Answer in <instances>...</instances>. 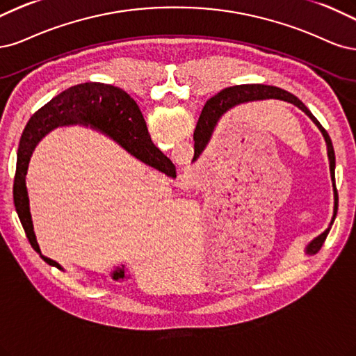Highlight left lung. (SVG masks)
Returning a JSON list of instances; mask_svg holds the SVG:
<instances>
[{
    "label": "left lung",
    "mask_w": 356,
    "mask_h": 356,
    "mask_svg": "<svg viewBox=\"0 0 356 356\" xmlns=\"http://www.w3.org/2000/svg\"><path fill=\"white\" fill-rule=\"evenodd\" d=\"M266 99H278V100H284L289 102L291 105L297 106L299 109H302L306 115L311 118L316 127L319 129V131L323 133L325 143H327V154H328V159H330V171H331V179L334 181V168H336V156H334V149H332V143L328 133L325 131V129L323 125L319 124V121L312 115V112L309 111L305 103L302 100L297 99L294 95L289 93L282 88L278 87H272V86H265V84H247V86H236V87H227L225 90H222L220 93H217L216 96H213L202 109L204 112V120H202V130L198 136L197 142H195V156L200 154V151H202L204 145L207 143L209 137L211 136L213 127L216 125V121L219 120L226 111H229L231 108L241 105V103H247V102H253V100H266ZM202 115V113H201ZM193 156V158H195ZM332 191H334V214H332V219L330 226L325 229V231L318 235L316 238H314L311 243L306 245V254L314 256L316 254L318 251L323 247L324 241L330 232L331 225L334 223L336 214H337V207H339V195H337V189H336V183L332 185Z\"/></svg>",
    "instance_id": "left-lung-1"
}]
</instances>
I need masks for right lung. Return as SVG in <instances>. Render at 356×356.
<instances>
[{
	"label": "right lung",
	"instance_id": "right-lung-1",
	"mask_svg": "<svg viewBox=\"0 0 356 356\" xmlns=\"http://www.w3.org/2000/svg\"><path fill=\"white\" fill-rule=\"evenodd\" d=\"M83 124L100 130L120 143L146 165L152 167L168 177H176V167L152 143L151 136L140 109L124 90L102 84L86 83L62 91L31 117L20 137L17 149L16 175L13 183V200L22 226L32 248L51 266L63 270L59 263L41 254L33 232L26 189V173L33 149L42 137L63 125Z\"/></svg>",
	"mask_w": 356,
	"mask_h": 356
}]
</instances>
